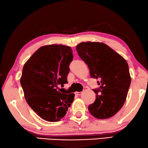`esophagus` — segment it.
I'll list each match as a JSON object with an SVG mask.
<instances>
[{
	"mask_svg": "<svg viewBox=\"0 0 148 148\" xmlns=\"http://www.w3.org/2000/svg\"><path fill=\"white\" fill-rule=\"evenodd\" d=\"M82 92H75V95H77V96H80V95H81L82 94Z\"/></svg>",
	"mask_w": 148,
	"mask_h": 148,
	"instance_id": "esophagus-1",
	"label": "esophagus"
}]
</instances>
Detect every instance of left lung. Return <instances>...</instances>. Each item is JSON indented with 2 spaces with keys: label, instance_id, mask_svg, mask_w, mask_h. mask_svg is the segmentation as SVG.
<instances>
[{
  "label": "left lung",
  "instance_id": "8db88e82",
  "mask_svg": "<svg viewBox=\"0 0 148 148\" xmlns=\"http://www.w3.org/2000/svg\"><path fill=\"white\" fill-rule=\"evenodd\" d=\"M77 52L90 69L91 78L98 80L94 89L96 100L88 109L94 117L108 119L115 115L127 98L130 85L129 65L122 56L101 42H81Z\"/></svg>",
  "mask_w": 148,
  "mask_h": 148
}]
</instances>
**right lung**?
Here are the masks:
<instances>
[{
  "instance_id": "right-lung-1",
  "label": "right lung",
  "mask_w": 148,
  "mask_h": 148,
  "mask_svg": "<svg viewBox=\"0 0 148 148\" xmlns=\"http://www.w3.org/2000/svg\"><path fill=\"white\" fill-rule=\"evenodd\" d=\"M73 58L71 47L47 45L38 48L24 65L20 83L25 98L42 119L58 121L73 101L74 94L58 90L67 83Z\"/></svg>"
}]
</instances>
